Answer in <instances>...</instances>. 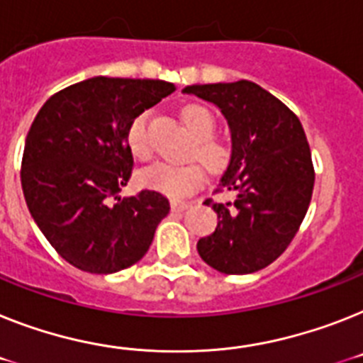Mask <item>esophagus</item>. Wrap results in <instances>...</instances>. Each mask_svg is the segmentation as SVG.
Masks as SVG:
<instances>
[{
	"label": "esophagus",
	"mask_w": 363,
	"mask_h": 363,
	"mask_svg": "<svg viewBox=\"0 0 363 363\" xmlns=\"http://www.w3.org/2000/svg\"><path fill=\"white\" fill-rule=\"evenodd\" d=\"M188 206H190V203H186V201H172V210H175V212H182Z\"/></svg>",
	"instance_id": "obj_1"
}]
</instances>
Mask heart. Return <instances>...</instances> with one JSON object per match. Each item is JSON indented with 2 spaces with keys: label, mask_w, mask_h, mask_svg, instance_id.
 <instances>
[{
  "label": "heart",
  "mask_w": 363,
  "mask_h": 363,
  "mask_svg": "<svg viewBox=\"0 0 363 363\" xmlns=\"http://www.w3.org/2000/svg\"><path fill=\"white\" fill-rule=\"evenodd\" d=\"M182 120L196 138L191 153L203 160L210 172H221L228 164L230 149L227 144L214 138L216 118L214 114L201 105H190L182 111ZM149 112H140L127 127V145L133 157L144 160L151 155V142L147 135ZM138 182L149 190L160 191L169 197H184L205 182V167L199 162H167L160 160L144 167L138 173Z\"/></svg>",
  "instance_id": "obj_1"
}]
</instances>
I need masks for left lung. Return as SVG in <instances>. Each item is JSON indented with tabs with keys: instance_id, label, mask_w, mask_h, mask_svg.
<instances>
[{
	"instance_id": "left-lung-1",
	"label": "left lung",
	"mask_w": 363,
	"mask_h": 363,
	"mask_svg": "<svg viewBox=\"0 0 363 363\" xmlns=\"http://www.w3.org/2000/svg\"><path fill=\"white\" fill-rule=\"evenodd\" d=\"M182 94L218 106L230 130V158L218 190L233 201L205 203L218 227L197 242L199 257L227 275L264 269L286 251L303 223L313 166L299 118L251 81L191 84Z\"/></svg>"
}]
</instances>
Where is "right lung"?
I'll return each instance as SVG.
<instances>
[{
	"instance_id": "right-lung-1",
	"label": "right lung",
	"mask_w": 363,
	"mask_h": 363,
	"mask_svg": "<svg viewBox=\"0 0 363 363\" xmlns=\"http://www.w3.org/2000/svg\"><path fill=\"white\" fill-rule=\"evenodd\" d=\"M175 90L153 79L92 77L51 96L36 114L21 188L42 234L77 269L108 275L133 266L169 214L160 191H120L135 164L127 127Z\"/></svg>"
}]
</instances>
